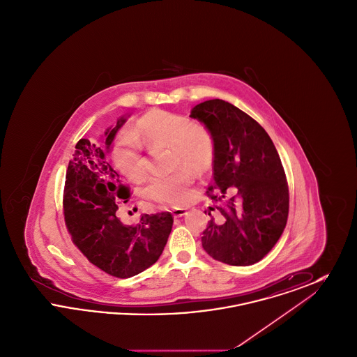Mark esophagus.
Segmentation results:
<instances>
[{
    "label": "esophagus",
    "instance_id": "1",
    "mask_svg": "<svg viewBox=\"0 0 357 357\" xmlns=\"http://www.w3.org/2000/svg\"><path fill=\"white\" fill-rule=\"evenodd\" d=\"M172 215H174V218H181V217H183V215H186V208H174L172 211Z\"/></svg>",
    "mask_w": 357,
    "mask_h": 357
}]
</instances>
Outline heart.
<instances>
[{
    "instance_id": "1",
    "label": "heart",
    "mask_w": 357,
    "mask_h": 357,
    "mask_svg": "<svg viewBox=\"0 0 357 357\" xmlns=\"http://www.w3.org/2000/svg\"><path fill=\"white\" fill-rule=\"evenodd\" d=\"M136 131L149 149L169 147L174 166H183L197 174H204L213 166L214 139L202 124L191 123L176 114L153 111L136 123ZM112 160L130 181H140L146 174V159L134 136L123 134L118 137ZM186 169L153 178L146 187L147 197L171 206L186 204L192 183V174Z\"/></svg>"
}]
</instances>
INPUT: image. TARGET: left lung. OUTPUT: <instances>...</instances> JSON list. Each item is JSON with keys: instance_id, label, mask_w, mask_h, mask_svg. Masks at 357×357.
Listing matches in <instances>:
<instances>
[{"instance_id": "1", "label": "left lung", "mask_w": 357, "mask_h": 357, "mask_svg": "<svg viewBox=\"0 0 357 357\" xmlns=\"http://www.w3.org/2000/svg\"><path fill=\"white\" fill-rule=\"evenodd\" d=\"M190 118L214 139L217 194L210 197L222 202L217 208L225 218L221 225L208 222L204 252L233 266L255 264L272 250L288 220V183L278 153L268 132L230 102L206 100L191 109Z\"/></svg>"}]
</instances>
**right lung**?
Returning a JSON list of instances; mask_svg holds the SVG:
<instances>
[{
    "label": "right lung",
    "mask_w": 357,
    "mask_h": 357,
    "mask_svg": "<svg viewBox=\"0 0 357 357\" xmlns=\"http://www.w3.org/2000/svg\"><path fill=\"white\" fill-rule=\"evenodd\" d=\"M127 118L105 130L102 139H80L69 160L64 188V217L73 243L91 264L118 278L146 271L162 255L172 229L169 211L143 214L135 226L116 217L130 191L105 160Z\"/></svg>",
    "instance_id": "add662e5"
}]
</instances>
